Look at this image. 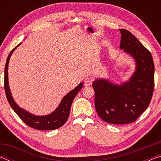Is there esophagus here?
<instances>
[{"instance_id":"obj_1","label":"esophagus","mask_w":161,"mask_h":161,"mask_svg":"<svg viewBox=\"0 0 161 161\" xmlns=\"http://www.w3.org/2000/svg\"><path fill=\"white\" fill-rule=\"evenodd\" d=\"M93 81V79L90 77H86L84 80V85L85 86H90Z\"/></svg>"}]
</instances>
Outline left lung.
I'll return each mask as SVG.
<instances>
[{
  "label": "left lung",
  "instance_id": "8db88e82",
  "mask_svg": "<svg viewBox=\"0 0 161 161\" xmlns=\"http://www.w3.org/2000/svg\"><path fill=\"white\" fill-rule=\"evenodd\" d=\"M120 49L133 58L136 69L129 81L115 84L105 79L93 81L98 115L107 123L134 122L148 108L154 89V63L150 52L131 32L120 29Z\"/></svg>",
  "mask_w": 161,
  "mask_h": 161
}]
</instances>
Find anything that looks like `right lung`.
Segmentation results:
<instances>
[{"label":"right lung","mask_w":161,"mask_h":161,"mask_svg":"<svg viewBox=\"0 0 161 161\" xmlns=\"http://www.w3.org/2000/svg\"><path fill=\"white\" fill-rule=\"evenodd\" d=\"M21 43L18 44L13 50L10 52L8 56L6 63L5 67V76H4V87L5 92L6 94L7 99L8 101L10 107L14 110L15 112L18 114L22 121L25 123L30 127L33 128L37 130H54L63 126L67 121L69 115V111L72 106V103L74 100L76 95L78 94L83 86V82H81L74 89L67 93L62 99L58 108L53 111L51 114L45 116H37L31 114L26 110L20 108L16 103L15 100L13 99L11 92L9 87L8 83V64L10 56L13 52L15 50Z\"/></svg>","instance_id":"right-lung-1"}]
</instances>
